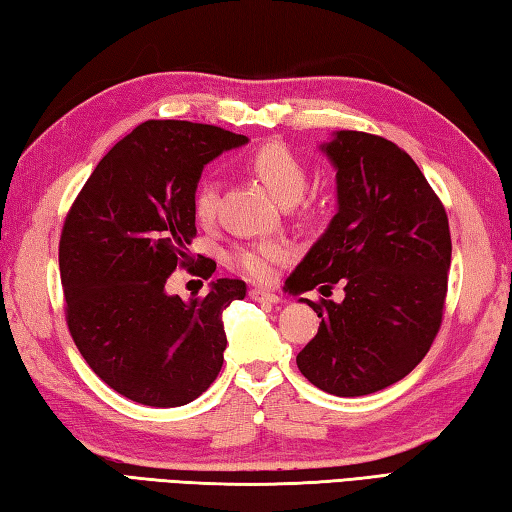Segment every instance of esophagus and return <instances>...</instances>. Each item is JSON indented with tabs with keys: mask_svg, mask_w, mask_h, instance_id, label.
Segmentation results:
<instances>
[{
	"mask_svg": "<svg viewBox=\"0 0 512 512\" xmlns=\"http://www.w3.org/2000/svg\"><path fill=\"white\" fill-rule=\"evenodd\" d=\"M248 297L255 299V302H266V304L279 302V295L270 293V290H264V288H250L248 290Z\"/></svg>",
	"mask_w": 512,
	"mask_h": 512,
	"instance_id": "1",
	"label": "esophagus"
}]
</instances>
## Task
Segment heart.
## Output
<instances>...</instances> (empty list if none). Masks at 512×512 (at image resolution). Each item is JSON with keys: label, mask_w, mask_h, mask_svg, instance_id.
I'll list each match as a JSON object with an SVG mask.
<instances>
[{"label": "heart", "mask_w": 512, "mask_h": 512, "mask_svg": "<svg viewBox=\"0 0 512 512\" xmlns=\"http://www.w3.org/2000/svg\"><path fill=\"white\" fill-rule=\"evenodd\" d=\"M246 168L253 173L279 204H295L308 186L306 162L284 144H266L248 157ZM219 186L213 177L199 179L193 193V215L199 224H210L217 215ZM290 253L284 239L237 244L228 250L226 264L253 282L273 279L277 264Z\"/></svg>", "instance_id": "obj_1"}]
</instances>
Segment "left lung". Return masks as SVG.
Masks as SVG:
<instances>
[{"instance_id": "left-lung-1", "label": "left lung", "mask_w": 512, "mask_h": 512, "mask_svg": "<svg viewBox=\"0 0 512 512\" xmlns=\"http://www.w3.org/2000/svg\"><path fill=\"white\" fill-rule=\"evenodd\" d=\"M322 150L337 168L339 210L288 288L342 282L346 297L302 299L322 322L297 366L330 395L362 397L404 379L435 342L453 253L448 215L413 157L388 139L339 130Z\"/></svg>"}]
</instances>
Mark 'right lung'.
Here are the masks:
<instances>
[{"label": "right lung", "mask_w": 512, "mask_h": 512, "mask_svg": "<svg viewBox=\"0 0 512 512\" xmlns=\"http://www.w3.org/2000/svg\"><path fill=\"white\" fill-rule=\"evenodd\" d=\"M230 130L148 119L108 150L64 219L59 275L66 324L93 373L137 404L193 402L224 364V308L244 299L242 279H217L184 302L164 286L190 268L197 235L193 193L204 166L246 144ZM199 275L215 273L199 259Z\"/></svg>", "instance_id": "1"}]
</instances>
